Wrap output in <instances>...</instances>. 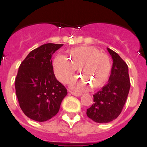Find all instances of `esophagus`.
Returning a JSON list of instances; mask_svg holds the SVG:
<instances>
[{"mask_svg":"<svg viewBox=\"0 0 147 147\" xmlns=\"http://www.w3.org/2000/svg\"><path fill=\"white\" fill-rule=\"evenodd\" d=\"M70 93L71 94H72V95H73V96H80L82 95L81 94H78V93H74V92H72V91H70Z\"/></svg>","mask_w":147,"mask_h":147,"instance_id":"34e87169","label":"esophagus"}]
</instances>
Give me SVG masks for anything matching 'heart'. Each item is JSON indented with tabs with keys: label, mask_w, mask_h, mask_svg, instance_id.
<instances>
[{
	"label": "heart",
	"mask_w": 147,
	"mask_h": 147,
	"mask_svg": "<svg viewBox=\"0 0 147 147\" xmlns=\"http://www.w3.org/2000/svg\"><path fill=\"white\" fill-rule=\"evenodd\" d=\"M55 76L61 83H67L78 70L82 79H75L71 86L80 90L88 87H101L107 81L112 69L109 57L93 46H79L70 49L68 56L57 55L53 62ZM86 82L87 83H86Z\"/></svg>",
	"instance_id": "obj_1"
}]
</instances>
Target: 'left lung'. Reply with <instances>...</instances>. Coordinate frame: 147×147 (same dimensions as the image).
<instances>
[{
  "label": "left lung",
  "instance_id": "left-lung-1",
  "mask_svg": "<svg viewBox=\"0 0 147 147\" xmlns=\"http://www.w3.org/2000/svg\"><path fill=\"white\" fill-rule=\"evenodd\" d=\"M107 51L113 60L109 83L94 94V103L86 112L89 118L98 123H109L118 117L131 87L127 64L116 52L109 48Z\"/></svg>",
  "mask_w": 147,
  "mask_h": 147
}]
</instances>
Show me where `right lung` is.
I'll list each match as a JSON object with an SVG mask.
<instances>
[{
  "label": "right lung",
  "mask_w": 147,
  "mask_h": 147,
  "mask_svg": "<svg viewBox=\"0 0 147 147\" xmlns=\"http://www.w3.org/2000/svg\"><path fill=\"white\" fill-rule=\"evenodd\" d=\"M63 44L46 43L30 52L15 80L20 108L32 120L44 122L58 113L67 90L53 74L51 57Z\"/></svg>",
  "instance_id": "1"
}]
</instances>
